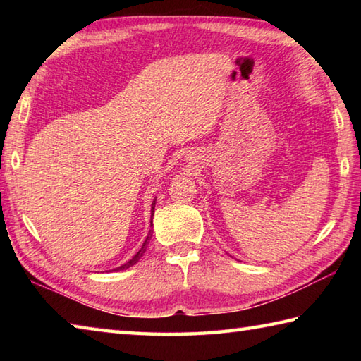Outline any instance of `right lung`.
I'll return each mask as SVG.
<instances>
[{
    "mask_svg": "<svg viewBox=\"0 0 361 361\" xmlns=\"http://www.w3.org/2000/svg\"><path fill=\"white\" fill-rule=\"evenodd\" d=\"M155 204H157V198L155 200H153V203H152V209H150V212H152V216L150 217H153V212H155ZM150 226H153V224H152V219H150ZM152 233H153V229L150 228V231H149V234H147V239L144 240V243H142V247L140 248V251L136 252V255L128 260V262H126V264H122L121 267H116V268H113L111 271H121V270H127V268H130V267H133L137 260H140L142 256H144V252H145V250H147V247H149V242H150V239H152Z\"/></svg>",
    "mask_w": 361,
    "mask_h": 361,
    "instance_id": "right-lung-1",
    "label": "right lung"
}]
</instances>
